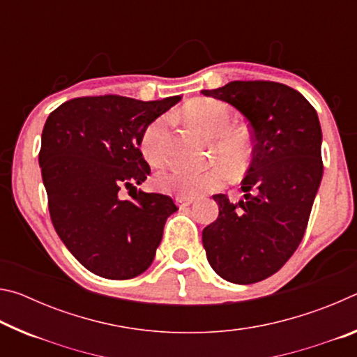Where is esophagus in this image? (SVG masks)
I'll list each match as a JSON object with an SVG mask.
<instances>
[{
    "label": "esophagus",
    "mask_w": 357,
    "mask_h": 357,
    "mask_svg": "<svg viewBox=\"0 0 357 357\" xmlns=\"http://www.w3.org/2000/svg\"><path fill=\"white\" fill-rule=\"evenodd\" d=\"M193 202H195V198L193 197H176V204L179 208L189 206V204H192Z\"/></svg>",
    "instance_id": "esophagus-1"
}]
</instances>
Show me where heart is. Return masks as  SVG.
Returning <instances> with one entry per match:
<instances>
[{"label": "heart", "instance_id": "obj_1", "mask_svg": "<svg viewBox=\"0 0 357 357\" xmlns=\"http://www.w3.org/2000/svg\"><path fill=\"white\" fill-rule=\"evenodd\" d=\"M183 116L208 135L215 137L213 157L231 172L243 170L252 155V135L243 126L233 124V112L225 102L213 98L193 99L183 107ZM168 116H159L151 121L142 134V153L153 167L164 165L168 159ZM225 181L227 173L219 165L203 170L174 167L155 178L162 190L183 197L217 190Z\"/></svg>", "mask_w": 357, "mask_h": 357}]
</instances>
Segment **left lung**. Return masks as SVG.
I'll list each match as a JSON object with an SVG mask.
<instances>
[{
  "mask_svg": "<svg viewBox=\"0 0 357 357\" xmlns=\"http://www.w3.org/2000/svg\"><path fill=\"white\" fill-rule=\"evenodd\" d=\"M202 93L233 105L252 128L244 200L214 195L219 217L203 229L211 268L250 285L275 274L304 238L323 178L321 126L310 102L282 83L229 82Z\"/></svg>",
  "mask_w": 357,
  "mask_h": 357,
  "instance_id": "8db88e82",
  "label": "left lung"
}]
</instances>
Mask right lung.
<instances>
[{
  "label": "right lung",
  "instance_id": "obj_1",
  "mask_svg": "<svg viewBox=\"0 0 357 357\" xmlns=\"http://www.w3.org/2000/svg\"><path fill=\"white\" fill-rule=\"evenodd\" d=\"M179 100L77 98L45 121L39 165L53 227L96 275L126 280L144 273L178 211L168 195L137 185L151 173L140 151L143 130ZM124 188L136 190L129 201L120 197Z\"/></svg>",
  "mask_w": 357,
  "mask_h": 357
}]
</instances>
